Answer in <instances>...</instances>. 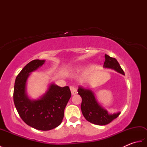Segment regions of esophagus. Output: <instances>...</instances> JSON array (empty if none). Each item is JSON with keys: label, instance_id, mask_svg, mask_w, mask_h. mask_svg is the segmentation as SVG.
<instances>
[{"label": "esophagus", "instance_id": "34e87169", "mask_svg": "<svg viewBox=\"0 0 147 147\" xmlns=\"http://www.w3.org/2000/svg\"><path fill=\"white\" fill-rule=\"evenodd\" d=\"M70 90H71V94L73 95H76L77 93V90H76L75 87L70 86Z\"/></svg>", "mask_w": 147, "mask_h": 147}]
</instances>
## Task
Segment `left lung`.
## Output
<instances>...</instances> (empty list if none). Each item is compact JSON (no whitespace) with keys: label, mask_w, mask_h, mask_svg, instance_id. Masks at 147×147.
I'll use <instances>...</instances> for the list:
<instances>
[{"label":"left lung","mask_w":147,"mask_h":147,"mask_svg":"<svg viewBox=\"0 0 147 147\" xmlns=\"http://www.w3.org/2000/svg\"><path fill=\"white\" fill-rule=\"evenodd\" d=\"M105 61L103 66L104 68L113 69L124 75V71L116 59L111 57L107 54H105ZM78 92L82 98V102L81 104L82 114L90 123L96 125H106L110 123L114 119L117 118L121 114V112L109 114L108 111L102 107L97 102L94 93L88 87L85 88L82 86H79Z\"/></svg>","instance_id":"8db88e82"}]
</instances>
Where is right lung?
Returning <instances> with one entry per match:
<instances>
[{
    "label": "right lung",
    "instance_id": "right-lung-1",
    "mask_svg": "<svg viewBox=\"0 0 147 147\" xmlns=\"http://www.w3.org/2000/svg\"><path fill=\"white\" fill-rule=\"evenodd\" d=\"M45 60L30 62L16 78L14 103L19 115L28 125L36 129L49 131L60 125L64 109L71 93L69 86L61 87L54 83L49 84L45 93L36 99L27 93V82L33 71L44 64Z\"/></svg>",
    "mask_w": 147,
    "mask_h": 147
}]
</instances>
